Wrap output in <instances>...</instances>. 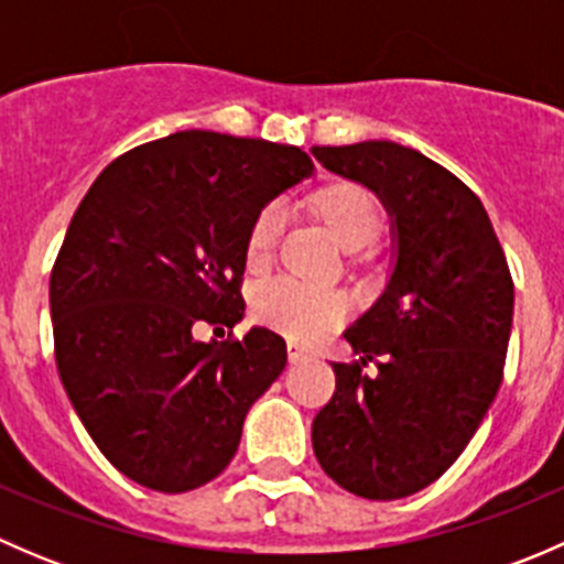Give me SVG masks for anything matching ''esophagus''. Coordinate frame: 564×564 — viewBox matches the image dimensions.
I'll list each match as a JSON object with an SVG mask.
<instances>
[{"mask_svg": "<svg viewBox=\"0 0 564 564\" xmlns=\"http://www.w3.org/2000/svg\"><path fill=\"white\" fill-rule=\"evenodd\" d=\"M286 351H289V362H294V366H297V362H305V360H314V351H308L305 346H300L297 340H289Z\"/></svg>", "mask_w": 564, "mask_h": 564, "instance_id": "esophagus-1", "label": "esophagus"}]
</instances>
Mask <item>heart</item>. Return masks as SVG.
I'll return each mask as SVG.
<instances>
[{
    "mask_svg": "<svg viewBox=\"0 0 564 564\" xmlns=\"http://www.w3.org/2000/svg\"><path fill=\"white\" fill-rule=\"evenodd\" d=\"M314 204L324 224L346 248L371 246L382 231V207L366 185L335 182L316 193ZM286 220L289 213L281 198H272L256 209L246 237V261L250 270H264L267 264H272ZM346 308L349 305L340 292L311 286L297 278H278L264 283L253 297V316L294 340L318 338L329 327L344 322Z\"/></svg>",
    "mask_w": 564,
    "mask_h": 564,
    "instance_id": "obj_1",
    "label": "heart"
}]
</instances>
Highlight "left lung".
Wrapping results in <instances>:
<instances>
[{"label": "left lung", "instance_id": "8db88e82", "mask_svg": "<svg viewBox=\"0 0 564 564\" xmlns=\"http://www.w3.org/2000/svg\"><path fill=\"white\" fill-rule=\"evenodd\" d=\"M314 155L377 191L398 235L388 289L344 333L357 360L333 362L314 453L346 491L401 499L451 469L494 403L513 275L480 198L431 158L392 141L314 147Z\"/></svg>", "mask_w": 564, "mask_h": 564}]
</instances>
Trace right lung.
Listing matches in <instances>:
<instances>
[{"label":"right lung","instance_id":"1","mask_svg":"<svg viewBox=\"0 0 564 564\" xmlns=\"http://www.w3.org/2000/svg\"><path fill=\"white\" fill-rule=\"evenodd\" d=\"M314 172L300 147L180 130L111 161L51 270L54 357L100 453L152 491L229 466L248 409L286 368V340L242 318L256 209ZM213 323L226 341L192 338Z\"/></svg>","mask_w":564,"mask_h":564}]
</instances>
